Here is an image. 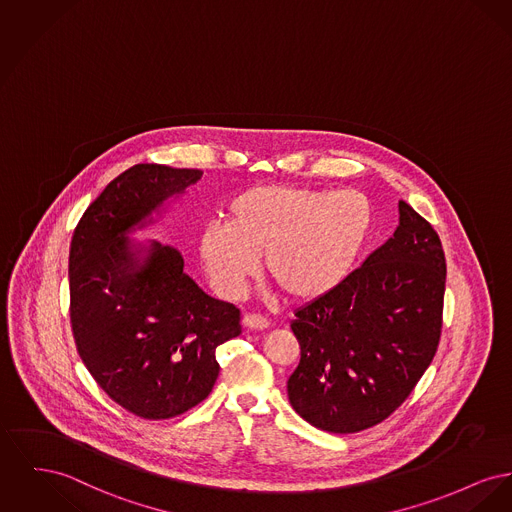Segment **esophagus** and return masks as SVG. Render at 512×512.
I'll return each mask as SVG.
<instances>
[{
	"label": "esophagus",
	"mask_w": 512,
	"mask_h": 512,
	"mask_svg": "<svg viewBox=\"0 0 512 512\" xmlns=\"http://www.w3.org/2000/svg\"><path fill=\"white\" fill-rule=\"evenodd\" d=\"M241 323L249 331H265L269 327V321L265 317H261V315H255V313H245Z\"/></svg>",
	"instance_id": "obj_1"
}]
</instances>
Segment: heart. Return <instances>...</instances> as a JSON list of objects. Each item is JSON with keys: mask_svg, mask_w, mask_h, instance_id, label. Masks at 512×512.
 <instances>
[{"mask_svg": "<svg viewBox=\"0 0 512 512\" xmlns=\"http://www.w3.org/2000/svg\"><path fill=\"white\" fill-rule=\"evenodd\" d=\"M369 224V205L358 193L257 185L232 199L226 226L203 230L199 253L226 296H240L265 257L284 298L317 300L352 272Z\"/></svg>", "mask_w": 512, "mask_h": 512, "instance_id": "heart-1", "label": "heart"}]
</instances>
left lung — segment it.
<instances>
[{"label":"left lung","instance_id":"1","mask_svg":"<svg viewBox=\"0 0 512 512\" xmlns=\"http://www.w3.org/2000/svg\"><path fill=\"white\" fill-rule=\"evenodd\" d=\"M389 240L329 294L296 311L301 358L292 408L329 433L387 420L433 361L443 325L447 263L433 226L408 203Z\"/></svg>","mask_w":512,"mask_h":512}]
</instances>
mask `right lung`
<instances>
[{
    "label": "right lung",
    "mask_w": 512,
    "mask_h": 512,
    "mask_svg": "<svg viewBox=\"0 0 512 512\" xmlns=\"http://www.w3.org/2000/svg\"><path fill=\"white\" fill-rule=\"evenodd\" d=\"M201 176L135 164L92 201L71 240L77 352L100 389L145 420H168L203 402L220 371L216 348L241 332L240 309L207 296L183 272L178 249L127 238Z\"/></svg>",
    "instance_id": "1"
}]
</instances>
